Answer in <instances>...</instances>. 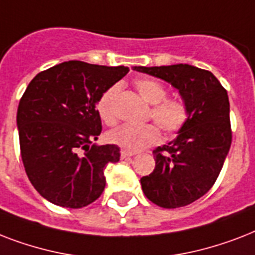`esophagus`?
Instances as JSON below:
<instances>
[{
    "instance_id": "1",
    "label": "esophagus",
    "mask_w": 255,
    "mask_h": 255,
    "mask_svg": "<svg viewBox=\"0 0 255 255\" xmlns=\"http://www.w3.org/2000/svg\"><path fill=\"white\" fill-rule=\"evenodd\" d=\"M136 155V152H129V151H122L120 152V156H122V159H126V157H131V156Z\"/></svg>"
}]
</instances>
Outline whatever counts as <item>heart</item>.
I'll return each mask as SVG.
<instances>
[{
    "label": "heart",
    "instance_id": "heart-1",
    "mask_svg": "<svg viewBox=\"0 0 255 255\" xmlns=\"http://www.w3.org/2000/svg\"><path fill=\"white\" fill-rule=\"evenodd\" d=\"M137 91L147 103L153 104L151 110L152 119L168 133L180 131L186 119V106L178 99H165L167 90L160 82L149 78H141L135 82ZM119 85L110 87L98 102V112L104 123L114 124L116 122L115 99L119 92ZM110 143L115 144L124 151L137 152L144 148L159 143L160 131L153 124L129 126L124 124L108 132Z\"/></svg>",
    "mask_w": 255,
    "mask_h": 255
}]
</instances>
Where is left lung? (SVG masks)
I'll return each instance as SVG.
<instances>
[{"label": "left lung", "mask_w": 255, "mask_h": 255, "mask_svg": "<svg viewBox=\"0 0 255 255\" xmlns=\"http://www.w3.org/2000/svg\"><path fill=\"white\" fill-rule=\"evenodd\" d=\"M132 69L173 86L188 110L176 139L153 151L155 169L140 178L141 189L149 201L165 209L189 205L213 186L229 153L228 92L210 71L192 65Z\"/></svg>", "instance_id": "8db88e82"}]
</instances>
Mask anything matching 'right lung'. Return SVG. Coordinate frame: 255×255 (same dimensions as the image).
<instances>
[{"mask_svg": "<svg viewBox=\"0 0 255 255\" xmlns=\"http://www.w3.org/2000/svg\"><path fill=\"white\" fill-rule=\"evenodd\" d=\"M128 67L69 61L37 74L17 111L21 156L30 182L58 206L79 209L103 193L115 144H92L102 132L96 104Z\"/></svg>", "mask_w": 255, "mask_h": 255, "instance_id": "add662e5", "label": "right lung"}]
</instances>
